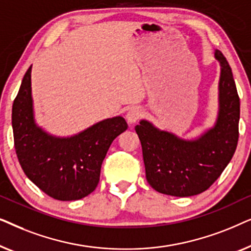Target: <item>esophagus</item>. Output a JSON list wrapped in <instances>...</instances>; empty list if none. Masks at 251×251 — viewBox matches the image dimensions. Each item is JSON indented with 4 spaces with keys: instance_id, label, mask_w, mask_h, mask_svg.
Returning a JSON list of instances; mask_svg holds the SVG:
<instances>
[{
    "instance_id": "34e87169",
    "label": "esophagus",
    "mask_w": 251,
    "mask_h": 251,
    "mask_svg": "<svg viewBox=\"0 0 251 251\" xmlns=\"http://www.w3.org/2000/svg\"><path fill=\"white\" fill-rule=\"evenodd\" d=\"M140 116H142V112H140V109L131 108L126 115V122H128L129 125H135V123L140 119Z\"/></svg>"
}]
</instances>
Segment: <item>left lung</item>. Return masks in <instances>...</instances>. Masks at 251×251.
Listing matches in <instances>:
<instances>
[{"label": "left lung", "instance_id": "left-lung-1", "mask_svg": "<svg viewBox=\"0 0 251 251\" xmlns=\"http://www.w3.org/2000/svg\"><path fill=\"white\" fill-rule=\"evenodd\" d=\"M218 112L214 126L195 138H183L149 120L135 126L143 149L146 179L159 193L192 197L208 190L231 161L239 139L240 99L232 70L219 50Z\"/></svg>", "mask_w": 251, "mask_h": 251}]
</instances>
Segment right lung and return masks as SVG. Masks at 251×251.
Instances as JSON below:
<instances>
[{
    "label": "right lung",
    "mask_w": 251,
    "mask_h": 251,
    "mask_svg": "<svg viewBox=\"0 0 251 251\" xmlns=\"http://www.w3.org/2000/svg\"><path fill=\"white\" fill-rule=\"evenodd\" d=\"M12 129L17 156L28 179L56 200L73 201L95 191L109 146L128 125L114 116L72 136L48 132L35 120L30 66L13 101Z\"/></svg>",
    "instance_id": "right-lung-1"
}]
</instances>
